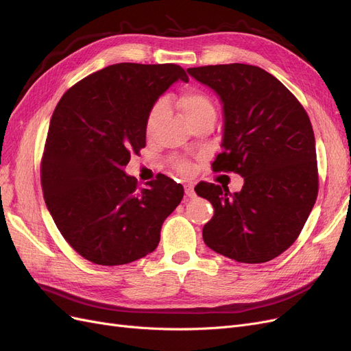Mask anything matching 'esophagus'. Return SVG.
I'll list each match as a JSON object with an SVG mask.
<instances>
[{
	"label": "esophagus",
	"mask_w": 351,
	"mask_h": 351,
	"mask_svg": "<svg viewBox=\"0 0 351 351\" xmlns=\"http://www.w3.org/2000/svg\"><path fill=\"white\" fill-rule=\"evenodd\" d=\"M185 193H186L188 197H195V195H196L192 185H186V186H185Z\"/></svg>",
	"instance_id": "1"
}]
</instances>
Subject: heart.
<instances>
[{"label": "heart", "instance_id": "b5f03b06", "mask_svg": "<svg viewBox=\"0 0 351 351\" xmlns=\"http://www.w3.org/2000/svg\"><path fill=\"white\" fill-rule=\"evenodd\" d=\"M176 106L180 109V112L185 114V117L188 119V121L192 126L197 123V121L208 117L215 119V106H213L212 99L205 93V91L196 87H188L182 90L176 97ZM165 112H166V101L165 99H159L158 101H155L154 106H152L146 116L145 129L147 134L154 133V130L156 129V125L159 123V120L162 119ZM172 166L182 175H191L193 171L191 162L180 158H173Z\"/></svg>", "mask_w": 351, "mask_h": 351}]
</instances>
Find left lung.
Listing matches in <instances>:
<instances>
[{"label":"left lung","instance_id":"left-lung-1","mask_svg":"<svg viewBox=\"0 0 351 351\" xmlns=\"http://www.w3.org/2000/svg\"><path fill=\"white\" fill-rule=\"evenodd\" d=\"M223 104V150L213 172L243 178L239 192L204 182L195 191L215 212L206 245L231 260L260 264L293 245L315 204L318 169L310 117L268 71L250 64L191 67Z\"/></svg>","mask_w":351,"mask_h":351}]
</instances>
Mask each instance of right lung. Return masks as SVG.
<instances>
[{
    "instance_id": "right-lung-1",
    "label": "right lung",
    "mask_w": 351,
    "mask_h": 351,
    "mask_svg": "<svg viewBox=\"0 0 351 351\" xmlns=\"http://www.w3.org/2000/svg\"><path fill=\"white\" fill-rule=\"evenodd\" d=\"M178 64L119 63L71 86L56 106L40 166L45 205L70 247L97 265L155 251L184 186L162 173L141 188L123 171L146 146V116Z\"/></svg>"
}]
</instances>
